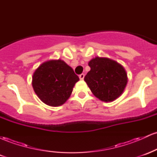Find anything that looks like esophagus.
Masks as SVG:
<instances>
[{"label":"esophagus","instance_id":"obj_1","mask_svg":"<svg viewBox=\"0 0 157 157\" xmlns=\"http://www.w3.org/2000/svg\"><path fill=\"white\" fill-rule=\"evenodd\" d=\"M79 77H80V79L81 80H82L85 77V75L84 74H81V75H80V76H79Z\"/></svg>","mask_w":157,"mask_h":157}]
</instances>
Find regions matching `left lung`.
<instances>
[{"mask_svg":"<svg viewBox=\"0 0 157 157\" xmlns=\"http://www.w3.org/2000/svg\"><path fill=\"white\" fill-rule=\"evenodd\" d=\"M91 70L84 80L95 97L111 102L123 92L128 82L127 74L120 64L106 57H96L89 63Z\"/></svg>","mask_w":157,"mask_h":157,"instance_id":"8db88e82","label":"left lung"}]
</instances>
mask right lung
<instances>
[{"mask_svg":"<svg viewBox=\"0 0 157 157\" xmlns=\"http://www.w3.org/2000/svg\"><path fill=\"white\" fill-rule=\"evenodd\" d=\"M79 77L63 60L46 61L39 66L32 77L34 91L46 105L60 106L66 102Z\"/></svg>","mask_w":157,"mask_h":157,"instance_id":"right-lung-1","label":"right lung"}]
</instances>
